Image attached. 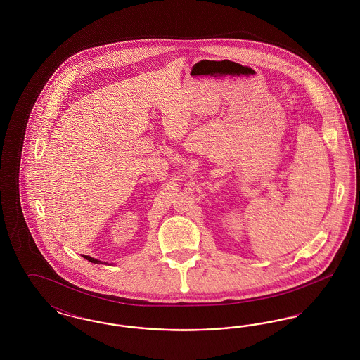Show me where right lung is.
I'll use <instances>...</instances> for the list:
<instances>
[{
  "instance_id": "right-lung-1",
  "label": "right lung",
  "mask_w": 360,
  "mask_h": 360,
  "mask_svg": "<svg viewBox=\"0 0 360 360\" xmlns=\"http://www.w3.org/2000/svg\"><path fill=\"white\" fill-rule=\"evenodd\" d=\"M82 257H85L86 260L91 262V263H96V264H103V263H105V262H101V260H98V259H94V257H89V255H82Z\"/></svg>"
}]
</instances>
